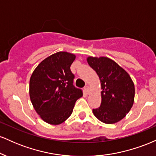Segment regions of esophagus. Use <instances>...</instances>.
I'll return each mask as SVG.
<instances>
[{"label":"esophagus","mask_w":156,"mask_h":156,"mask_svg":"<svg viewBox=\"0 0 156 156\" xmlns=\"http://www.w3.org/2000/svg\"><path fill=\"white\" fill-rule=\"evenodd\" d=\"M84 90H85V92L87 94H89V92H90V90H89V87L88 86H86L85 87H84Z\"/></svg>","instance_id":"esophagus-1"}]
</instances>
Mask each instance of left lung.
<instances>
[{
  "instance_id": "8db88e82",
  "label": "left lung",
  "mask_w": 156,
  "mask_h": 156,
  "mask_svg": "<svg viewBox=\"0 0 156 156\" xmlns=\"http://www.w3.org/2000/svg\"><path fill=\"white\" fill-rule=\"evenodd\" d=\"M87 62L99 76L102 101L94 115L105 124L123 119L133 104L135 88L128 73L107 57H88Z\"/></svg>"
}]
</instances>
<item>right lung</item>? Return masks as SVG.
I'll use <instances>...</instances> for the list:
<instances>
[{
    "mask_svg": "<svg viewBox=\"0 0 156 156\" xmlns=\"http://www.w3.org/2000/svg\"><path fill=\"white\" fill-rule=\"evenodd\" d=\"M76 55L58 52L46 58L32 73L29 84L31 101L46 122L59 125L72 114L75 103L83 96L82 89L73 85L70 66Z\"/></svg>",
    "mask_w": 156,
    "mask_h": 156,
    "instance_id": "obj_1",
    "label": "right lung"
}]
</instances>
